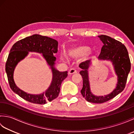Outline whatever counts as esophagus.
<instances>
[{"instance_id": "esophagus-1", "label": "esophagus", "mask_w": 134, "mask_h": 134, "mask_svg": "<svg viewBox=\"0 0 134 134\" xmlns=\"http://www.w3.org/2000/svg\"><path fill=\"white\" fill-rule=\"evenodd\" d=\"M76 72V70L75 69H70V71H69V74H74Z\"/></svg>"}]
</instances>
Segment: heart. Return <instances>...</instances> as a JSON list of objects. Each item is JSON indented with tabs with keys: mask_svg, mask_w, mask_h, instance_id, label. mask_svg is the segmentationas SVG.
Masks as SVG:
<instances>
[{
	"mask_svg": "<svg viewBox=\"0 0 134 134\" xmlns=\"http://www.w3.org/2000/svg\"><path fill=\"white\" fill-rule=\"evenodd\" d=\"M90 50V47L87 45H79L69 49L68 51V55L73 58H81L85 55L87 56Z\"/></svg>",
	"mask_w": 134,
	"mask_h": 134,
	"instance_id": "obj_1",
	"label": "heart"
}]
</instances>
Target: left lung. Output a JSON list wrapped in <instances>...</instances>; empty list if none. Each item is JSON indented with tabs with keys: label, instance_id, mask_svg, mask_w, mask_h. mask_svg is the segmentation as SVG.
Here are the masks:
<instances>
[{
	"label": "left lung",
	"instance_id": "8db88e82",
	"mask_svg": "<svg viewBox=\"0 0 134 134\" xmlns=\"http://www.w3.org/2000/svg\"><path fill=\"white\" fill-rule=\"evenodd\" d=\"M98 37L104 45L101 48V53L98 58L109 60L112 62L118 76L116 88L110 94L105 97L94 96L90 92L88 78L87 70L91 64L90 60L81 63L79 67L82 69L79 73L83 78V87L81 91L82 95L88 102L101 104L114 98L124 89L128 75L130 71L131 62L127 48L121 42L106 35H100Z\"/></svg>",
	"mask_w": 134,
	"mask_h": 134
}]
</instances>
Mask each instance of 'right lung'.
<instances>
[{
    "label": "right lung",
    "instance_id": "1",
    "mask_svg": "<svg viewBox=\"0 0 134 134\" xmlns=\"http://www.w3.org/2000/svg\"><path fill=\"white\" fill-rule=\"evenodd\" d=\"M58 42L55 40L39 35L27 37L15 42L11 48L5 63V72L11 90L25 100L34 104H45L58 97L62 82L68 75L67 71L59 72L53 67L56 60L53 54L58 52ZM29 52L42 53L53 70L52 83L45 93L40 95H29L23 92L16 86L13 81V72L16 65Z\"/></svg>",
    "mask_w": 134,
    "mask_h": 134
}]
</instances>
